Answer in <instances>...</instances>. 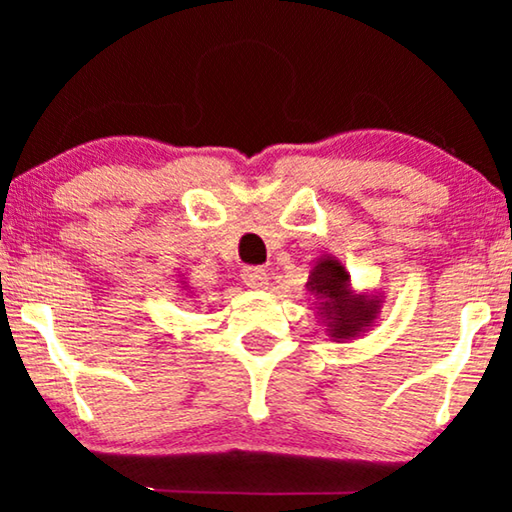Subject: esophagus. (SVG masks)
Instances as JSON below:
<instances>
[{"mask_svg": "<svg viewBox=\"0 0 512 512\" xmlns=\"http://www.w3.org/2000/svg\"><path fill=\"white\" fill-rule=\"evenodd\" d=\"M242 279L244 284L249 286V289H265L268 286V272H265L263 268H244L242 270Z\"/></svg>", "mask_w": 512, "mask_h": 512, "instance_id": "esophagus-1", "label": "esophagus"}]
</instances>
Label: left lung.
<instances>
[{
	"instance_id": "8db88e82",
	"label": "left lung",
	"mask_w": 512,
	"mask_h": 512,
	"mask_svg": "<svg viewBox=\"0 0 512 512\" xmlns=\"http://www.w3.org/2000/svg\"><path fill=\"white\" fill-rule=\"evenodd\" d=\"M314 298L317 324L333 342L354 340L370 331L380 319L384 296L380 291H356L345 265L331 254L319 256L307 277Z\"/></svg>"
}]
</instances>
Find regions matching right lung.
<instances>
[{
  "label": "right lung",
  "mask_w": 512,
  "mask_h": 512,
  "mask_svg": "<svg viewBox=\"0 0 512 512\" xmlns=\"http://www.w3.org/2000/svg\"><path fill=\"white\" fill-rule=\"evenodd\" d=\"M184 286H181V291H186V282H181Z\"/></svg>",
  "instance_id": "right-lung-1"
}]
</instances>
